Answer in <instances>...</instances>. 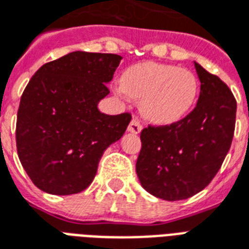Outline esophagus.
I'll return each instance as SVG.
<instances>
[{
	"label": "esophagus",
	"instance_id": "esophagus-1",
	"mask_svg": "<svg viewBox=\"0 0 249 249\" xmlns=\"http://www.w3.org/2000/svg\"><path fill=\"white\" fill-rule=\"evenodd\" d=\"M142 130V125L140 124V121L137 119H133L128 125V132L133 134H139Z\"/></svg>",
	"mask_w": 249,
	"mask_h": 249
}]
</instances>
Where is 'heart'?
I'll use <instances>...</instances> for the list:
<instances>
[{"mask_svg": "<svg viewBox=\"0 0 249 249\" xmlns=\"http://www.w3.org/2000/svg\"><path fill=\"white\" fill-rule=\"evenodd\" d=\"M194 73L171 64L143 62L125 70L116 92L120 96L140 99V110L153 124H174L185 117L198 96Z\"/></svg>", "mask_w": 249, "mask_h": 249, "instance_id": "obj_1", "label": "heart"}]
</instances>
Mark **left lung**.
<instances>
[{"label":"left lung","mask_w":249,"mask_h":249,"mask_svg":"<svg viewBox=\"0 0 249 249\" xmlns=\"http://www.w3.org/2000/svg\"><path fill=\"white\" fill-rule=\"evenodd\" d=\"M200 82L199 99L185 119L141 132L136 162L140 183L163 200L187 199L209 185L232 142L236 100L213 73L194 62Z\"/></svg>","instance_id":"8db88e82"}]
</instances>
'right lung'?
Segmentation results:
<instances>
[{
  "label": "right lung",
  "mask_w": 249,
  "mask_h": 249,
  "mask_svg": "<svg viewBox=\"0 0 249 249\" xmlns=\"http://www.w3.org/2000/svg\"><path fill=\"white\" fill-rule=\"evenodd\" d=\"M121 56L73 51L43 64L22 93L17 152L33 183L47 194H78L91 185L109 145L132 116L101 113Z\"/></svg>",
  "instance_id": "1"
}]
</instances>
